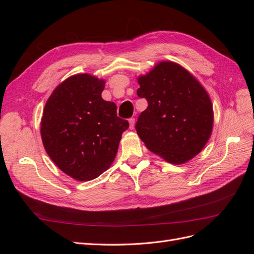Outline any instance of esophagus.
I'll list each match as a JSON object with an SVG mask.
<instances>
[{
    "instance_id": "34e87169",
    "label": "esophagus",
    "mask_w": 254,
    "mask_h": 254,
    "mask_svg": "<svg viewBox=\"0 0 254 254\" xmlns=\"http://www.w3.org/2000/svg\"><path fill=\"white\" fill-rule=\"evenodd\" d=\"M134 124H135V120H134L133 118L129 119V128H130V129H133Z\"/></svg>"
}]
</instances>
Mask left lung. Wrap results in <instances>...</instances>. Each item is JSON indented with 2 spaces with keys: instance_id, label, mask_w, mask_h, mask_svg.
I'll use <instances>...</instances> for the list:
<instances>
[{
  "instance_id": "obj_1",
  "label": "left lung",
  "mask_w": 254,
  "mask_h": 254,
  "mask_svg": "<svg viewBox=\"0 0 254 254\" xmlns=\"http://www.w3.org/2000/svg\"><path fill=\"white\" fill-rule=\"evenodd\" d=\"M137 83V96L148 103L136 122L137 135L166 162H189L212 134L214 112L207 92L193 74L174 61H160L140 75Z\"/></svg>"
}]
</instances>
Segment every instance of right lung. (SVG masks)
Wrapping results in <instances>:
<instances>
[{"label":"right lung","instance_id":"right-lung-1","mask_svg":"<svg viewBox=\"0 0 254 254\" xmlns=\"http://www.w3.org/2000/svg\"><path fill=\"white\" fill-rule=\"evenodd\" d=\"M105 83L88 73L72 75L55 88L43 109L44 149L75 180H93L108 170L129 127L118 118L115 104L103 99Z\"/></svg>","mask_w":254,"mask_h":254}]
</instances>
